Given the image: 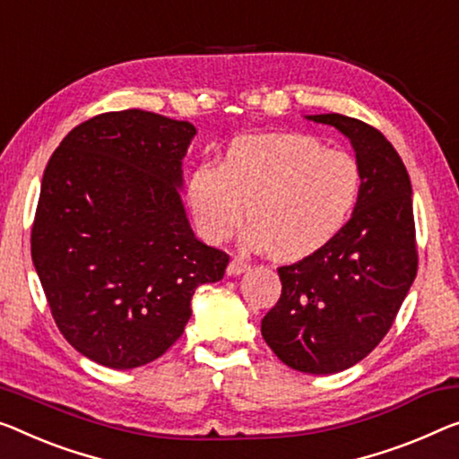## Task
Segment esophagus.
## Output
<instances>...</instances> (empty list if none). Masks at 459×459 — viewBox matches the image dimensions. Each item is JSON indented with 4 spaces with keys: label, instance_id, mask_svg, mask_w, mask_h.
Listing matches in <instances>:
<instances>
[{
    "label": "esophagus",
    "instance_id": "obj_1",
    "mask_svg": "<svg viewBox=\"0 0 459 459\" xmlns=\"http://www.w3.org/2000/svg\"><path fill=\"white\" fill-rule=\"evenodd\" d=\"M247 270H249V262L245 257H241V255L232 257L230 264H229V268H227L229 276H238V273H243V272H247Z\"/></svg>",
    "mask_w": 459,
    "mask_h": 459
}]
</instances>
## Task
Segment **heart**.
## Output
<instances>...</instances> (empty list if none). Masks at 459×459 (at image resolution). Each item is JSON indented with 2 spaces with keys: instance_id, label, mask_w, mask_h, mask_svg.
<instances>
[{
  "instance_id": "obj_1",
  "label": "heart",
  "mask_w": 459,
  "mask_h": 459,
  "mask_svg": "<svg viewBox=\"0 0 459 459\" xmlns=\"http://www.w3.org/2000/svg\"><path fill=\"white\" fill-rule=\"evenodd\" d=\"M354 156L305 134L232 140L221 164L191 170L187 200L208 241H224L247 218L251 238L278 259L319 251L346 227L360 195Z\"/></svg>"
}]
</instances>
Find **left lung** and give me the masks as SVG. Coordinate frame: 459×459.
I'll list each match as a JSON object with an SVG mask.
<instances>
[{
  "instance_id": "8db88e82",
  "label": "left lung",
  "mask_w": 459,
  "mask_h": 459,
  "mask_svg": "<svg viewBox=\"0 0 459 459\" xmlns=\"http://www.w3.org/2000/svg\"><path fill=\"white\" fill-rule=\"evenodd\" d=\"M351 140L360 167L352 218L330 243L280 265L282 295L262 336L295 371L330 375L357 365L385 338L419 270L412 186L395 148L365 121L311 115Z\"/></svg>"
}]
</instances>
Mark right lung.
Wrapping results in <instances>:
<instances>
[{"instance_id": "add662e5", "label": "right lung", "mask_w": 459, "mask_h": 459, "mask_svg": "<svg viewBox=\"0 0 459 459\" xmlns=\"http://www.w3.org/2000/svg\"><path fill=\"white\" fill-rule=\"evenodd\" d=\"M195 127L127 108L65 135L47 164L32 262L64 338L99 365L162 357L191 297L222 280L229 255L197 241L183 210L181 160Z\"/></svg>"}]
</instances>
